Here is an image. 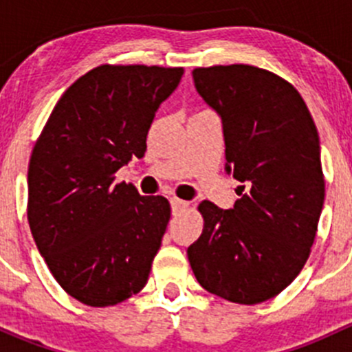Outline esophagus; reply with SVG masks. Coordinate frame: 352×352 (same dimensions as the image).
Returning a JSON list of instances; mask_svg holds the SVG:
<instances>
[{
	"instance_id": "esophagus-1",
	"label": "esophagus",
	"mask_w": 352,
	"mask_h": 352,
	"mask_svg": "<svg viewBox=\"0 0 352 352\" xmlns=\"http://www.w3.org/2000/svg\"><path fill=\"white\" fill-rule=\"evenodd\" d=\"M170 204H172L173 214H179V212H182L184 209H187L189 202L182 201V199H179V197H172V199H170Z\"/></svg>"
}]
</instances>
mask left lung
Listing matches in <instances>:
<instances>
[{"mask_svg": "<svg viewBox=\"0 0 352 352\" xmlns=\"http://www.w3.org/2000/svg\"><path fill=\"white\" fill-rule=\"evenodd\" d=\"M192 76L221 117L226 172L242 186L232 209L199 204L204 228L187 257L206 291L262 303L294 281L315 242L325 197L317 127L296 88L271 71L209 66Z\"/></svg>", "mask_w": 352, "mask_h": 352, "instance_id": "obj_1", "label": "left lung"}]
</instances>
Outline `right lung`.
<instances>
[{
  "instance_id": "1",
  "label": "right lung",
  "mask_w": 352,
  "mask_h": 352,
  "mask_svg": "<svg viewBox=\"0 0 352 352\" xmlns=\"http://www.w3.org/2000/svg\"><path fill=\"white\" fill-rule=\"evenodd\" d=\"M182 74L184 67H94L63 94L32 150V236L59 286L88 307L120 303L150 278L170 202L113 184V173L143 158L155 112Z\"/></svg>"
}]
</instances>
